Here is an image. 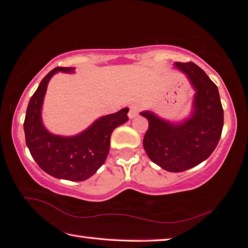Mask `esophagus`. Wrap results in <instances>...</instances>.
<instances>
[{
	"mask_svg": "<svg viewBox=\"0 0 248 248\" xmlns=\"http://www.w3.org/2000/svg\"><path fill=\"white\" fill-rule=\"evenodd\" d=\"M140 111V105L139 104H132L131 106L129 107V112H128V116L130 119L134 118V117H137L138 114H139Z\"/></svg>",
	"mask_w": 248,
	"mask_h": 248,
	"instance_id": "34e87169",
	"label": "esophagus"
}]
</instances>
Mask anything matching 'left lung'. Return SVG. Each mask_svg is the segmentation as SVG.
Returning <instances> with one entry per match:
<instances>
[{
    "instance_id": "8db88e82",
    "label": "left lung",
    "mask_w": 248,
    "mask_h": 248,
    "mask_svg": "<svg viewBox=\"0 0 248 248\" xmlns=\"http://www.w3.org/2000/svg\"><path fill=\"white\" fill-rule=\"evenodd\" d=\"M196 90L194 112L179 124L157 118L150 111L143 146L151 161L169 171H184L207 159L217 148L223 129V108L217 87L194 62H176Z\"/></svg>"
}]
</instances>
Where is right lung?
Here are the masks:
<instances>
[{"label":"right lung","instance_id":"obj_1","mask_svg":"<svg viewBox=\"0 0 248 248\" xmlns=\"http://www.w3.org/2000/svg\"><path fill=\"white\" fill-rule=\"evenodd\" d=\"M58 71L72 73L73 68L58 66L41 79L29 100L24 121L25 140L32 158L56 178L82 182L93 176L106 161L114 129L128 121V108L104 116L75 137L49 133L41 121V106L49 79Z\"/></svg>","mask_w":248,"mask_h":248}]
</instances>
